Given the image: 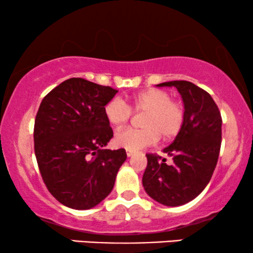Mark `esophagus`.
I'll return each mask as SVG.
<instances>
[{"mask_svg":"<svg viewBox=\"0 0 253 253\" xmlns=\"http://www.w3.org/2000/svg\"><path fill=\"white\" fill-rule=\"evenodd\" d=\"M126 153H127V157H132L133 155H134V151H129V150H127L126 151Z\"/></svg>","mask_w":253,"mask_h":253,"instance_id":"34e87169","label":"esophagus"}]
</instances>
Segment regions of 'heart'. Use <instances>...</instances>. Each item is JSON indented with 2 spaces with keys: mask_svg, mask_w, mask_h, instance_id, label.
<instances>
[{
  "mask_svg": "<svg viewBox=\"0 0 253 253\" xmlns=\"http://www.w3.org/2000/svg\"><path fill=\"white\" fill-rule=\"evenodd\" d=\"M135 113H145L141 129L124 128L115 134L114 144L119 147L136 151L155 144L161 136L170 140L181 132L185 109L181 101L172 100L170 92L163 89H147L136 94L127 106L121 98L114 97L106 103L103 114L113 127L124 126Z\"/></svg>",
  "mask_w": 253,
  "mask_h": 253,
  "instance_id": "b5f03b06",
  "label": "heart"
}]
</instances>
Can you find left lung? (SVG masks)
Masks as SVG:
<instances>
[{"label":"left lung","mask_w":253,"mask_h":253,"mask_svg":"<svg viewBox=\"0 0 253 253\" xmlns=\"http://www.w3.org/2000/svg\"><path fill=\"white\" fill-rule=\"evenodd\" d=\"M157 86H175L185 109L184 124L175 140L163 150L173 163L146 155L144 189L164 206H182L202 193L215 169L221 146V114L208 94L188 81H171ZM162 161H161L160 159Z\"/></svg>","instance_id":"obj_1"}]
</instances>
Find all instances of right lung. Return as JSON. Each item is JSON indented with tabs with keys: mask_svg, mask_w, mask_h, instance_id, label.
<instances>
[{
	"mask_svg": "<svg viewBox=\"0 0 253 253\" xmlns=\"http://www.w3.org/2000/svg\"><path fill=\"white\" fill-rule=\"evenodd\" d=\"M118 90L70 78L40 103L34 152L42 181L62 205L90 210L109 195L127 155L104 149L113 138L103 108Z\"/></svg>",
	"mask_w": 253,
	"mask_h": 253,
	"instance_id": "obj_1",
	"label": "right lung"
}]
</instances>
